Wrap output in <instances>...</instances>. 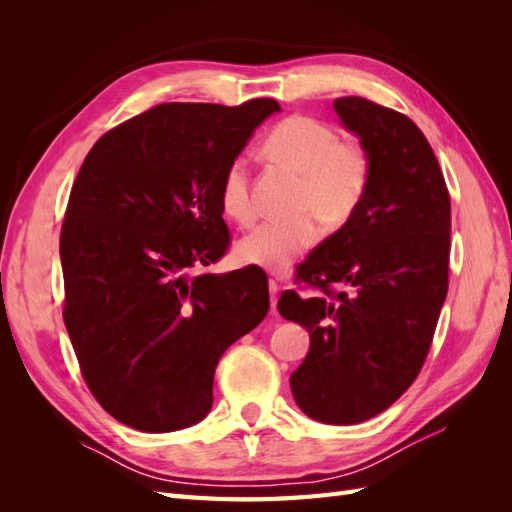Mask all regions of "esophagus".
Segmentation results:
<instances>
[{
    "mask_svg": "<svg viewBox=\"0 0 512 512\" xmlns=\"http://www.w3.org/2000/svg\"><path fill=\"white\" fill-rule=\"evenodd\" d=\"M277 292H280V286H277L275 280H269V294H271V309H273V312L277 307Z\"/></svg>",
    "mask_w": 512,
    "mask_h": 512,
    "instance_id": "34e87169",
    "label": "esophagus"
}]
</instances>
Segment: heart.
Returning a JSON list of instances; mask_svg holds the SVG:
<instances>
[{
    "instance_id": "obj_1",
    "label": "heart",
    "mask_w": 512,
    "mask_h": 512,
    "mask_svg": "<svg viewBox=\"0 0 512 512\" xmlns=\"http://www.w3.org/2000/svg\"><path fill=\"white\" fill-rule=\"evenodd\" d=\"M271 156L301 179L294 209L297 220L262 222L237 243V258L267 271H284L318 241V224L344 226L359 211L369 190L374 160L359 141H342L331 123L312 115H292L267 136ZM220 203L228 218L247 224L254 220L252 173L245 156L226 166L220 183Z\"/></svg>"
}]
</instances>
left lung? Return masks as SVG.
<instances>
[{
  "mask_svg": "<svg viewBox=\"0 0 512 512\" xmlns=\"http://www.w3.org/2000/svg\"><path fill=\"white\" fill-rule=\"evenodd\" d=\"M333 104L371 151L374 173L359 211L294 273L318 294L284 290L277 309L309 333L290 376L297 406L320 423L356 425L421 374L448 292L451 198L410 117L359 96Z\"/></svg>",
  "mask_w": 512,
  "mask_h": 512,
  "instance_id": "obj_1",
  "label": "left lung"
}]
</instances>
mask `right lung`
<instances>
[{
	"label": "right lung",
	"mask_w": 512,
	"mask_h": 512,
	"mask_svg": "<svg viewBox=\"0 0 512 512\" xmlns=\"http://www.w3.org/2000/svg\"><path fill=\"white\" fill-rule=\"evenodd\" d=\"M275 111L271 98L158 104L102 134L72 183L64 322L87 389L123 425L166 433L205 418L220 356L269 312L260 267L200 269L230 245L224 170Z\"/></svg>",
	"instance_id": "right-lung-1"
}]
</instances>
